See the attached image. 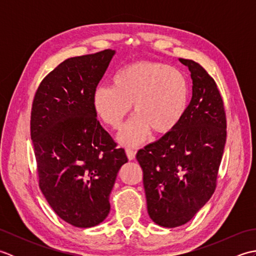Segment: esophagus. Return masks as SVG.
<instances>
[{
	"instance_id": "1",
	"label": "esophagus",
	"mask_w": 256,
	"mask_h": 256,
	"mask_svg": "<svg viewBox=\"0 0 256 256\" xmlns=\"http://www.w3.org/2000/svg\"><path fill=\"white\" fill-rule=\"evenodd\" d=\"M125 153H126L128 158L130 160H133L135 158V154H136L132 148H126V150H125Z\"/></svg>"
}]
</instances>
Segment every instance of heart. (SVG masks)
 Returning a JSON list of instances; mask_svg holds the SVG:
<instances>
[{
	"instance_id": "1",
	"label": "heart",
	"mask_w": 256,
	"mask_h": 256,
	"mask_svg": "<svg viewBox=\"0 0 256 256\" xmlns=\"http://www.w3.org/2000/svg\"><path fill=\"white\" fill-rule=\"evenodd\" d=\"M112 86L94 90L92 102L103 122L113 128L122 126L132 110L138 114L118 135L123 144L136 145L150 130L166 134L180 123L187 112L190 86L180 70L160 62H138L121 68Z\"/></svg>"
}]
</instances>
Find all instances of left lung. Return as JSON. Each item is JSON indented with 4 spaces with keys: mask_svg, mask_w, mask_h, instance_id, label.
I'll use <instances>...</instances> for the list:
<instances>
[{
    "mask_svg": "<svg viewBox=\"0 0 256 256\" xmlns=\"http://www.w3.org/2000/svg\"><path fill=\"white\" fill-rule=\"evenodd\" d=\"M179 62L192 79L187 112L172 131L136 154L148 214L165 228L187 224L211 198L226 140L224 104L216 81L192 59Z\"/></svg>",
    "mask_w": 256,
    "mask_h": 256,
    "instance_id": "8db88e82",
    "label": "left lung"
}]
</instances>
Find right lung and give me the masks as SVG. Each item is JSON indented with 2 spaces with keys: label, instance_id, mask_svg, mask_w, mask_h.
<instances>
[{
  "label": "right lung",
  "instance_id": "right-lung-1",
  "mask_svg": "<svg viewBox=\"0 0 256 256\" xmlns=\"http://www.w3.org/2000/svg\"><path fill=\"white\" fill-rule=\"evenodd\" d=\"M116 52L68 58L42 79L32 100L30 138L42 194L59 218L77 228L101 224L128 162L101 126L94 92Z\"/></svg>",
  "mask_w": 256,
  "mask_h": 256
}]
</instances>
